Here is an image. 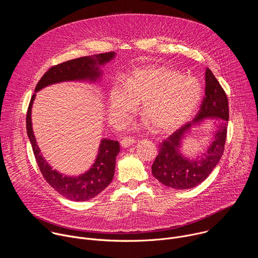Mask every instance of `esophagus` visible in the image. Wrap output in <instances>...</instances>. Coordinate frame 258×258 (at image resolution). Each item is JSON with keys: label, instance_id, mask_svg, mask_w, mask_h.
Returning a JSON list of instances; mask_svg holds the SVG:
<instances>
[{"label": "esophagus", "instance_id": "esophagus-1", "mask_svg": "<svg viewBox=\"0 0 258 258\" xmlns=\"http://www.w3.org/2000/svg\"><path fill=\"white\" fill-rule=\"evenodd\" d=\"M135 143H136V140H135L134 138H132V137H125V138H123V139L121 140L120 145L123 147V148H127V147L134 145Z\"/></svg>", "mask_w": 258, "mask_h": 258}]
</instances>
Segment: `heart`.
<instances>
[{
  "instance_id": "obj_1",
  "label": "heart",
  "mask_w": 258,
  "mask_h": 258,
  "mask_svg": "<svg viewBox=\"0 0 258 258\" xmlns=\"http://www.w3.org/2000/svg\"><path fill=\"white\" fill-rule=\"evenodd\" d=\"M202 87L190 77L165 66H146L131 72L124 86L116 83L108 94V114L120 125L134 112L136 103L159 133H168L185 122L200 104Z\"/></svg>"
}]
</instances>
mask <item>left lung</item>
Wrapping results in <instances>:
<instances>
[{
  "mask_svg": "<svg viewBox=\"0 0 258 258\" xmlns=\"http://www.w3.org/2000/svg\"><path fill=\"white\" fill-rule=\"evenodd\" d=\"M205 118L218 122V131L212 145L200 159L190 161L179 152L184 135ZM229 121V102L224 89L207 68L205 72V96L200 110L192 121L183 124L159 145V153L152 164V174L167 187L191 189L202 182L217 165L225 150Z\"/></svg>",
  "mask_w": 258,
  "mask_h": 258,
  "instance_id": "8db88e82",
  "label": "left lung"
}]
</instances>
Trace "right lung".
<instances>
[{
	"mask_svg": "<svg viewBox=\"0 0 258 258\" xmlns=\"http://www.w3.org/2000/svg\"><path fill=\"white\" fill-rule=\"evenodd\" d=\"M114 52L101 53L91 56H85L72 59L55 66H52L35 87V92L43 88L68 81H97L101 71L99 66L112 60ZM35 94L32 95L26 113V130L32 151L38 162L39 168L49 185L63 197L73 201H87L108 187L111 182L116 163V156L119 153V143L117 141L103 139L100 144L99 153L93 166L86 173L80 176H66L47 163L41 154V150L36 144L31 126V107Z\"/></svg>",
	"mask_w": 258,
	"mask_h": 258,
	"instance_id": "right-lung-1",
	"label": "right lung"
}]
</instances>
